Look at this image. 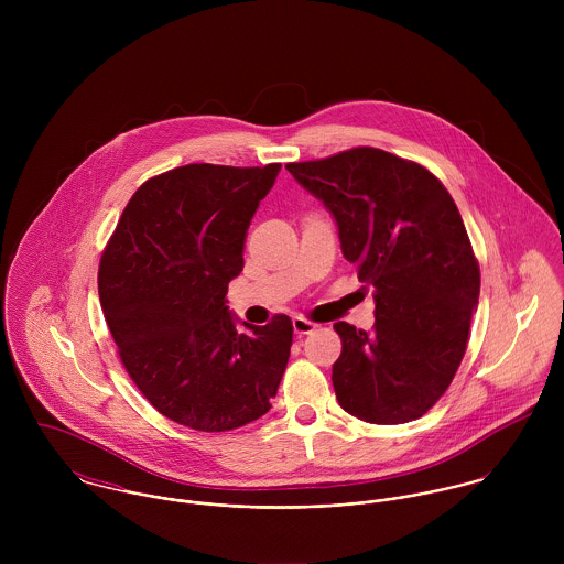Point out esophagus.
<instances>
[{
    "label": "esophagus",
    "mask_w": 564,
    "mask_h": 564,
    "mask_svg": "<svg viewBox=\"0 0 564 564\" xmlns=\"http://www.w3.org/2000/svg\"><path fill=\"white\" fill-rule=\"evenodd\" d=\"M293 329H295L297 336H304V334L315 332V329H317V323L308 322V319H304V317H295V319H293Z\"/></svg>",
    "instance_id": "obj_1"
}]
</instances>
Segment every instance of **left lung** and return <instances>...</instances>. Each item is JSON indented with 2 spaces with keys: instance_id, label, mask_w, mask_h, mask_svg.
<instances>
[{
  "instance_id": "left-lung-1",
  "label": "left lung",
  "mask_w": 564,
  "mask_h": 564,
  "mask_svg": "<svg viewBox=\"0 0 564 564\" xmlns=\"http://www.w3.org/2000/svg\"><path fill=\"white\" fill-rule=\"evenodd\" d=\"M338 224L343 256L373 289L371 332L334 323L336 400L367 423L423 416L452 384L480 297V264L443 182L378 148L289 162Z\"/></svg>"
}]
</instances>
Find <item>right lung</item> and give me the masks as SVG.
<instances>
[{
	"mask_svg": "<svg viewBox=\"0 0 564 564\" xmlns=\"http://www.w3.org/2000/svg\"><path fill=\"white\" fill-rule=\"evenodd\" d=\"M280 162H195L150 177L128 202L97 271L128 376L166 419L228 432L260 419L284 376L293 323L242 325L226 306L247 228Z\"/></svg>",
	"mask_w": 564,
	"mask_h": 564,
	"instance_id": "right-lung-1",
	"label": "right lung"
}]
</instances>
